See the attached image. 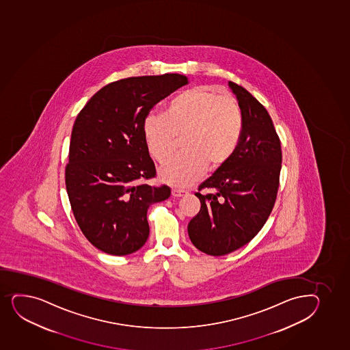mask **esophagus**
Returning a JSON list of instances; mask_svg holds the SVG:
<instances>
[{
    "label": "esophagus",
    "mask_w": 350,
    "mask_h": 350,
    "mask_svg": "<svg viewBox=\"0 0 350 350\" xmlns=\"http://www.w3.org/2000/svg\"><path fill=\"white\" fill-rule=\"evenodd\" d=\"M186 191L184 189H179V188H172V196L174 198H180V196H184L186 194Z\"/></svg>",
    "instance_id": "34e87169"
}]
</instances>
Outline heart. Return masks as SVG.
<instances>
[{
  "label": "heart",
  "mask_w": 350,
  "mask_h": 350,
  "mask_svg": "<svg viewBox=\"0 0 350 350\" xmlns=\"http://www.w3.org/2000/svg\"><path fill=\"white\" fill-rule=\"evenodd\" d=\"M244 119L234 98L207 87H196L171 99L163 117L149 116L143 124L148 149L159 164L167 162L181 139L183 154L163 166L162 180L187 186L198 180L204 167L226 164L241 141Z\"/></svg>",
  "instance_id": "heart-1"
}]
</instances>
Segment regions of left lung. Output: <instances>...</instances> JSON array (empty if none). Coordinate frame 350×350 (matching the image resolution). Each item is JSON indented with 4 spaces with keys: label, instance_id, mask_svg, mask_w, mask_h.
<instances>
[{
    "label": "left lung",
    "instance_id": "8db88e82",
    "mask_svg": "<svg viewBox=\"0 0 350 350\" xmlns=\"http://www.w3.org/2000/svg\"><path fill=\"white\" fill-rule=\"evenodd\" d=\"M241 106L244 127L229 161L199 186L213 189L188 223V236L201 252L226 256L247 244L274 207L282 165L281 141L267 109L246 89L229 82Z\"/></svg>",
    "mask_w": 350,
    "mask_h": 350
}]
</instances>
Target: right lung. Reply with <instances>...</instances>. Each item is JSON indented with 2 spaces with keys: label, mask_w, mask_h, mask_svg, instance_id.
I'll use <instances>...</instances> for the list:
<instances>
[{
  "label": "right lung",
  "mask_w": 350,
  "mask_h": 350,
  "mask_svg": "<svg viewBox=\"0 0 350 350\" xmlns=\"http://www.w3.org/2000/svg\"><path fill=\"white\" fill-rule=\"evenodd\" d=\"M188 84L180 74L128 77L90 98L72 126L66 188L79 229L94 247L127 256L149 237L147 211L171 196L156 177L143 124L158 102Z\"/></svg>",
  "instance_id": "add662e5"
}]
</instances>
